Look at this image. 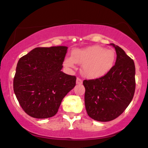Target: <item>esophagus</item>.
Returning <instances> with one entry per match:
<instances>
[{
  "label": "esophagus",
  "mask_w": 148,
  "mask_h": 148,
  "mask_svg": "<svg viewBox=\"0 0 148 148\" xmlns=\"http://www.w3.org/2000/svg\"><path fill=\"white\" fill-rule=\"evenodd\" d=\"M82 83H83V80L81 79V78L77 77V79H76V84L81 85V84H82Z\"/></svg>",
  "instance_id": "esophagus-1"
}]
</instances>
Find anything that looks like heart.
<instances>
[{"instance_id":"b5f03b06","label":"heart","mask_w":148,"mask_h":148,"mask_svg":"<svg viewBox=\"0 0 148 148\" xmlns=\"http://www.w3.org/2000/svg\"><path fill=\"white\" fill-rule=\"evenodd\" d=\"M115 60L113 51L95 45L73 51L72 57H66L63 64L68 68H75L76 63L82 64L85 76L90 79H97L106 75L111 70Z\"/></svg>"}]
</instances>
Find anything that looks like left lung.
<instances>
[{
	"mask_svg": "<svg viewBox=\"0 0 148 148\" xmlns=\"http://www.w3.org/2000/svg\"><path fill=\"white\" fill-rule=\"evenodd\" d=\"M111 45L117 54L115 65L106 75L83 82L88 115L99 122L111 121L121 115L133 99L136 88L134 60L123 49Z\"/></svg>",
	"mask_w": 148,
	"mask_h": 148,
	"instance_id": "obj_1",
	"label": "left lung"
}]
</instances>
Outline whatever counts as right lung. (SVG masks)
<instances>
[{"mask_svg": "<svg viewBox=\"0 0 148 148\" xmlns=\"http://www.w3.org/2000/svg\"><path fill=\"white\" fill-rule=\"evenodd\" d=\"M67 51L64 46L37 47L18 60L13 88L20 106L30 116H54L76 86V76L61 71Z\"/></svg>", "mask_w": 148, "mask_h": 148, "instance_id": "1", "label": "right lung"}]
</instances>
